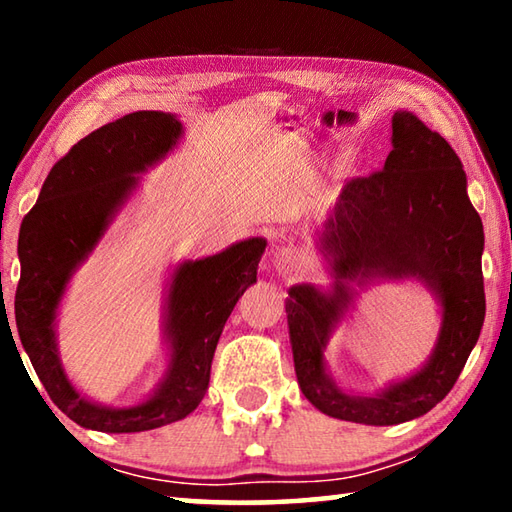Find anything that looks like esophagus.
<instances>
[{"label": "esophagus", "mask_w": 512, "mask_h": 512, "mask_svg": "<svg viewBox=\"0 0 512 512\" xmlns=\"http://www.w3.org/2000/svg\"><path fill=\"white\" fill-rule=\"evenodd\" d=\"M273 262L277 268H280V271L289 273V271H293V266L300 264V255H298V250H293V248H280L275 253Z\"/></svg>", "instance_id": "34e87169"}]
</instances>
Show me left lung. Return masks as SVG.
Returning <instances> with one entry per match:
<instances>
[{
  "mask_svg": "<svg viewBox=\"0 0 512 512\" xmlns=\"http://www.w3.org/2000/svg\"><path fill=\"white\" fill-rule=\"evenodd\" d=\"M323 246L334 257L336 280L420 277L438 293L443 329L420 372L377 397H354L329 381L323 363L329 329L348 305V291L336 284L334 296H323L307 284L293 287L287 318L302 393L318 411L348 422L384 427L420 418L454 388L485 318L483 223L445 137L411 112H395L393 151L384 169L345 183Z\"/></svg>",
  "mask_w": 512,
  "mask_h": 512,
  "instance_id": "left-lung-1",
  "label": "left lung"
}]
</instances>
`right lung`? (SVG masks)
Instances as JSON below:
<instances>
[{"label": "right lung", "instance_id": "add662e5", "mask_svg": "<svg viewBox=\"0 0 512 512\" xmlns=\"http://www.w3.org/2000/svg\"><path fill=\"white\" fill-rule=\"evenodd\" d=\"M178 135L180 121L155 110L131 112L97 128L51 167L36 205L22 221L17 334L51 402L85 429L149 431L192 413L210 384L225 320L241 293L257 282L264 239L241 241L219 255L178 268L169 289V375L160 391L140 406L117 411L92 404L74 391L60 368L54 318L69 275L88 257L131 192L133 173L160 160Z\"/></svg>", "mask_w": 512, "mask_h": 512}]
</instances>
